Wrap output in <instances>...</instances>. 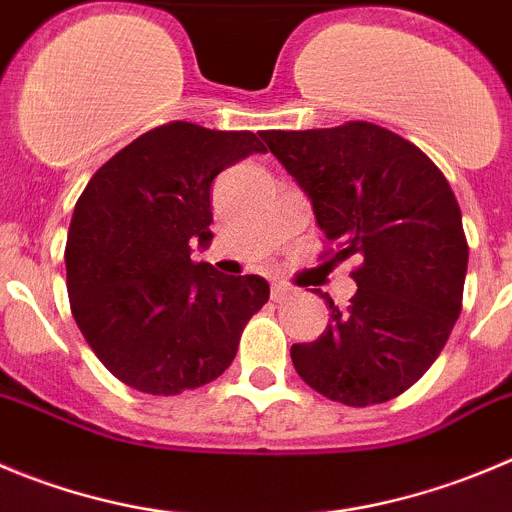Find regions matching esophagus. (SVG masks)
Listing matches in <instances>:
<instances>
[{
  "label": "esophagus",
  "instance_id": "1",
  "mask_svg": "<svg viewBox=\"0 0 512 512\" xmlns=\"http://www.w3.org/2000/svg\"><path fill=\"white\" fill-rule=\"evenodd\" d=\"M272 300H275V303H288V300H293L295 295V290L293 288H288V285H283V283H275L272 285Z\"/></svg>",
  "mask_w": 512,
  "mask_h": 512
}]
</instances>
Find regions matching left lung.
<instances>
[{"label": "left lung", "mask_w": 512, "mask_h": 512, "mask_svg": "<svg viewBox=\"0 0 512 512\" xmlns=\"http://www.w3.org/2000/svg\"><path fill=\"white\" fill-rule=\"evenodd\" d=\"M267 148L313 202L328 247L358 255V290L321 338L293 343L300 379L346 407L404 394L442 353L462 310L467 237L450 181L422 148L369 121L265 131Z\"/></svg>", "instance_id": "obj_1"}]
</instances>
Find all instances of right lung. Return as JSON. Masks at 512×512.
Listing matches in <instances>:
<instances>
[{
    "label": "right lung",
    "instance_id": "right-lung-1",
    "mask_svg": "<svg viewBox=\"0 0 512 512\" xmlns=\"http://www.w3.org/2000/svg\"><path fill=\"white\" fill-rule=\"evenodd\" d=\"M262 151L252 131L171 121L121 148L80 194L65 245L70 310L126 386L174 396L232 364L270 285L191 262L189 242L212 240L214 176Z\"/></svg>",
    "mask_w": 512,
    "mask_h": 512
}]
</instances>
